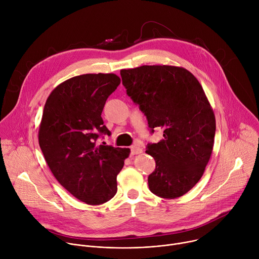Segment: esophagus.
<instances>
[{"label": "esophagus", "mask_w": 259, "mask_h": 259, "mask_svg": "<svg viewBox=\"0 0 259 259\" xmlns=\"http://www.w3.org/2000/svg\"><path fill=\"white\" fill-rule=\"evenodd\" d=\"M142 153V149L138 145H132L131 146V155H138Z\"/></svg>", "instance_id": "obj_1"}]
</instances>
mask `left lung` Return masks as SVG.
Returning a JSON list of instances; mask_svg holds the SVG:
<instances>
[{"label":"left lung","instance_id":"obj_1","mask_svg":"<svg viewBox=\"0 0 259 259\" xmlns=\"http://www.w3.org/2000/svg\"><path fill=\"white\" fill-rule=\"evenodd\" d=\"M121 77L151 132L163 129L164 138L146 146L156 161L151 192L164 199L183 196L201 179L214 144L215 116L201 84L188 69L172 65L122 69Z\"/></svg>","mask_w":259,"mask_h":259}]
</instances>
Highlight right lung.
Returning a JSON list of instances; mask_svg holds the SVG:
<instances>
[{"mask_svg": "<svg viewBox=\"0 0 259 259\" xmlns=\"http://www.w3.org/2000/svg\"><path fill=\"white\" fill-rule=\"evenodd\" d=\"M115 73H86L58 85L44 106L39 144L61 186L78 200L100 205L117 193V175L129 149L97 144L109 135L102 109L120 85Z\"/></svg>", "mask_w": 259, "mask_h": 259, "instance_id": "1", "label": "right lung"}]
</instances>
